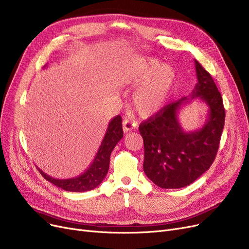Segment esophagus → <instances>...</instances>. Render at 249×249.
<instances>
[{
  "label": "esophagus",
  "mask_w": 249,
  "mask_h": 249,
  "mask_svg": "<svg viewBox=\"0 0 249 249\" xmlns=\"http://www.w3.org/2000/svg\"><path fill=\"white\" fill-rule=\"evenodd\" d=\"M135 126H136L135 123L130 122L127 119V118H124V120H123V131H124V133L132 131L133 129H135Z\"/></svg>",
  "instance_id": "obj_1"
}]
</instances>
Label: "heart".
<instances>
[{"mask_svg":"<svg viewBox=\"0 0 249 249\" xmlns=\"http://www.w3.org/2000/svg\"><path fill=\"white\" fill-rule=\"evenodd\" d=\"M124 81L137 88L132 97V108L141 118L159 114L171 100L178 81L176 70L156 58H138L128 64Z\"/></svg>","mask_w":249,"mask_h":249,"instance_id":"heart-1","label":"heart"}]
</instances>
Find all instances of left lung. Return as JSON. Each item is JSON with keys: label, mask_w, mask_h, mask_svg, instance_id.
Listing matches in <instances>:
<instances>
[{"label": "left lung", "mask_w": 249, "mask_h": 249, "mask_svg": "<svg viewBox=\"0 0 249 249\" xmlns=\"http://www.w3.org/2000/svg\"><path fill=\"white\" fill-rule=\"evenodd\" d=\"M198 83L187 98L165 106L159 114L139 126L144 143L143 171L162 189H180L191 185L212 165L224 128L225 110L220 91L199 61L195 60ZM198 97L208 107L202 128L186 132L178 114L181 108Z\"/></svg>", "instance_id": "1"}]
</instances>
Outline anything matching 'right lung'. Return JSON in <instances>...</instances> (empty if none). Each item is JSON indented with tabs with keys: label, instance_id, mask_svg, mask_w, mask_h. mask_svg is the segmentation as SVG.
<instances>
[{
	"label": "right lung",
	"instance_id": "1",
	"mask_svg": "<svg viewBox=\"0 0 249 249\" xmlns=\"http://www.w3.org/2000/svg\"><path fill=\"white\" fill-rule=\"evenodd\" d=\"M46 67V65H45ZM44 67V68H45ZM123 137L122 119L119 115L114 117L109 122L100 148L95 156L94 161L82 175L71 178H55L46 175L38 167L42 177L54 186L69 192H88L97 188L106 177L109 171L110 155L118 142Z\"/></svg>",
	"mask_w": 249,
	"mask_h": 249
}]
</instances>
